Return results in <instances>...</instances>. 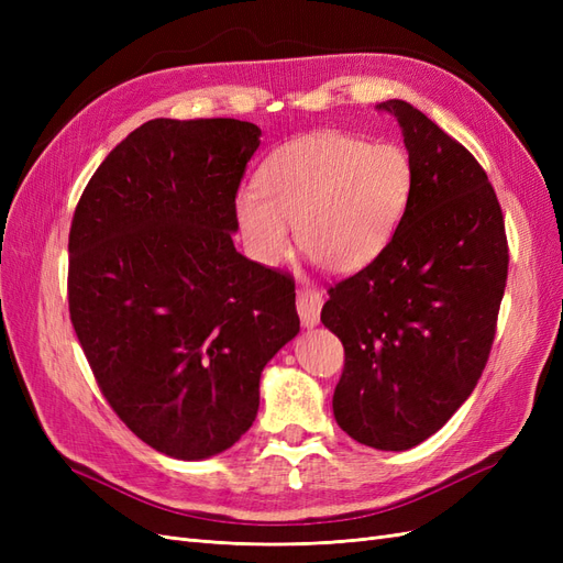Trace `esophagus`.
<instances>
[{"mask_svg": "<svg viewBox=\"0 0 563 563\" xmlns=\"http://www.w3.org/2000/svg\"><path fill=\"white\" fill-rule=\"evenodd\" d=\"M298 314L305 327H317L319 323V314H321V305H323V296L321 291H317L314 286H302L298 291Z\"/></svg>", "mask_w": 563, "mask_h": 563, "instance_id": "esophagus-1", "label": "esophagus"}]
</instances>
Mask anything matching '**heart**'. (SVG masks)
Listing matches in <instances>:
<instances>
[{
	"instance_id": "heart-1",
	"label": "heart",
	"mask_w": 563,
	"mask_h": 563,
	"mask_svg": "<svg viewBox=\"0 0 563 563\" xmlns=\"http://www.w3.org/2000/svg\"><path fill=\"white\" fill-rule=\"evenodd\" d=\"M413 172L397 145L345 133H314L282 147L258 176V192L236 197L234 213L255 261L279 263L298 246L321 269L345 275L368 265L395 234Z\"/></svg>"
}]
</instances>
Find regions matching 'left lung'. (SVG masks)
<instances>
[{
  "label": "left lung",
  "instance_id": "1",
  "mask_svg": "<svg viewBox=\"0 0 563 563\" xmlns=\"http://www.w3.org/2000/svg\"><path fill=\"white\" fill-rule=\"evenodd\" d=\"M397 119L413 172L387 246L329 288L323 327L345 347L335 422L378 451H406L444 428L488 362L507 282L496 190L470 150L406 100Z\"/></svg>",
  "mask_w": 563,
  "mask_h": 563
}]
</instances>
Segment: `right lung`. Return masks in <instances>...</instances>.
Returning <instances> with one entry per match:
<instances>
[{
	"instance_id": "obj_1",
	"label": "right lung",
	"mask_w": 563,
	"mask_h": 563,
	"mask_svg": "<svg viewBox=\"0 0 563 563\" xmlns=\"http://www.w3.org/2000/svg\"><path fill=\"white\" fill-rule=\"evenodd\" d=\"M261 129L152 119L91 176L70 228L67 302L112 411L178 460L251 428L261 373L300 331L296 284L234 249V199Z\"/></svg>"
}]
</instances>
